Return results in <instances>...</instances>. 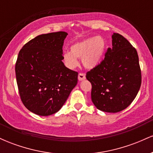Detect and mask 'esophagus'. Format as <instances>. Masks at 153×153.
<instances>
[{"label":"esophagus","mask_w":153,"mask_h":153,"mask_svg":"<svg viewBox=\"0 0 153 153\" xmlns=\"http://www.w3.org/2000/svg\"><path fill=\"white\" fill-rule=\"evenodd\" d=\"M85 75L84 74V73H80L78 74V80H80V81H81L82 80H85Z\"/></svg>","instance_id":"obj_1"}]
</instances>
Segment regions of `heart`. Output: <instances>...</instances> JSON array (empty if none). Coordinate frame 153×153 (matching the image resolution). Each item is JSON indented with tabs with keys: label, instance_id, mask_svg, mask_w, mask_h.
Returning <instances> with one entry per match:
<instances>
[{
	"label": "heart",
	"instance_id": "1",
	"mask_svg": "<svg viewBox=\"0 0 153 153\" xmlns=\"http://www.w3.org/2000/svg\"><path fill=\"white\" fill-rule=\"evenodd\" d=\"M106 50V42L102 36H93L73 44L71 52L63 54V61L69 68L73 69L78 65L77 58H82L86 68H94L102 60Z\"/></svg>",
	"mask_w": 153,
	"mask_h": 153
}]
</instances>
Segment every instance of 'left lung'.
Segmentation results:
<instances>
[{
	"instance_id": "8db88e82",
	"label": "left lung",
	"mask_w": 153,
	"mask_h": 153,
	"mask_svg": "<svg viewBox=\"0 0 153 153\" xmlns=\"http://www.w3.org/2000/svg\"><path fill=\"white\" fill-rule=\"evenodd\" d=\"M92 85L91 100L98 109L117 113L125 109L135 99L141 86L142 75L136 49L118 33L112 35L100 64L87 72Z\"/></svg>"
}]
</instances>
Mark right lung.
Masks as SVG:
<instances>
[{
    "label": "right lung",
    "mask_w": 153,
    "mask_h": 153,
    "mask_svg": "<svg viewBox=\"0 0 153 153\" xmlns=\"http://www.w3.org/2000/svg\"><path fill=\"white\" fill-rule=\"evenodd\" d=\"M68 33L41 34L24 45L15 71L22 103L30 111L49 116L60 109L78 82V72L62 62Z\"/></svg>",
    "instance_id": "obj_1"
}]
</instances>
